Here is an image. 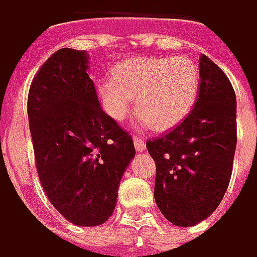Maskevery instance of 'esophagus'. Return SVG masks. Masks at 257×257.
I'll return each instance as SVG.
<instances>
[{
  "label": "esophagus",
  "instance_id": "34e87169",
  "mask_svg": "<svg viewBox=\"0 0 257 257\" xmlns=\"http://www.w3.org/2000/svg\"><path fill=\"white\" fill-rule=\"evenodd\" d=\"M133 140H134V147H136L137 151H144V149H146V141L143 140L141 137H139V136H134Z\"/></svg>",
  "mask_w": 257,
  "mask_h": 257
}]
</instances>
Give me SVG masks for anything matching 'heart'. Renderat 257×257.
Segmentation results:
<instances>
[{
    "instance_id": "1",
    "label": "heart",
    "mask_w": 257,
    "mask_h": 257,
    "mask_svg": "<svg viewBox=\"0 0 257 257\" xmlns=\"http://www.w3.org/2000/svg\"><path fill=\"white\" fill-rule=\"evenodd\" d=\"M97 90L113 120H125L137 96L144 123L156 132H165L178 124L195 104L199 70L188 56L133 58L116 65L111 79L100 82Z\"/></svg>"
}]
</instances>
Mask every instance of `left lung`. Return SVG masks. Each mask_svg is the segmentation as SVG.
<instances>
[{
    "mask_svg": "<svg viewBox=\"0 0 257 257\" xmlns=\"http://www.w3.org/2000/svg\"><path fill=\"white\" fill-rule=\"evenodd\" d=\"M194 108L175 128L146 143L156 161L154 198L177 226H194L221 204L236 149V97L222 69L199 59Z\"/></svg>",
    "mask_w": 257,
    "mask_h": 257,
    "instance_id": "1",
    "label": "left lung"
}]
</instances>
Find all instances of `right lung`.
<instances>
[{
	"instance_id": "obj_1",
	"label": "right lung",
	"mask_w": 257,
	"mask_h": 257,
	"mask_svg": "<svg viewBox=\"0 0 257 257\" xmlns=\"http://www.w3.org/2000/svg\"><path fill=\"white\" fill-rule=\"evenodd\" d=\"M84 51L51 55L28 93L38 177L51 204L77 226L113 215L121 175L136 156L130 133L101 108Z\"/></svg>"
}]
</instances>
